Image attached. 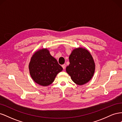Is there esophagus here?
Returning <instances> with one entry per match:
<instances>
[{"mask_svg":"<svg viewBox=\"0 0 122 122\" xmlns=\"http://www.w3.org/2000/svg\"><path fill=\"white\" fill-rule=\"evenodd\" d=\"M62 68H63L64 70L66 69V65L65 64H64V65H62Z\"/></svg>","mask_w":122,"mask_h":122,"instance_id":"1","label":"esophagus"}]
</instances>
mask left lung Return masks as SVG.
<instances>
[{
    "instance_id": "left-lung-1",
    "label": "left lung",
    "mask_w": 122,
    "mask_h": 122,
    "mask_svg": "<svg viewBox=\"0 0 122 122\" xmlns=\"http://www.w3.org/2000/svg\"><path fill=\"white\" fill-rule=\"evenodd\" d=\"M69 62L66 72L74 82L83 85L92 79L95 72V64L87 49L81 47L74 49L69 56Z\"/></svg>"
}]
</instances>
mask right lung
<instances>
[{
	"label": "right lung",
	"instance_id": "right-lung-1",
	"mask_svg": "<svg viewBox=\"0 0 122 122\" xmlns=\"http://www.w3.org/2000/svg\"><path fill=\"white\" fill-rule=\"evenodd\" d=\"M63 70L56 59L47 49L38 50L33 54L29 64L30 75L34 81L41 86L52 83L57 74Z\"/></svg>",
	"mask_w": 122,
	"mask_h": 122
}]
</instances>
